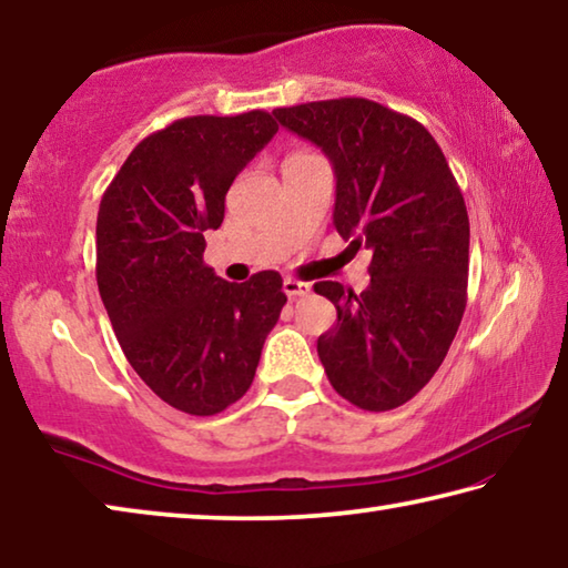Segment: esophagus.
Wrapping results in <instances>:
<instances>
[{
	"label": "esophagus",
	"mask_w": 568,
	"mask_h": 568,
	"mask_svg": "<svg viewBox=\"0 0 568 568\" xmlns=\"http://www.w3.org/2000/svg\"><path fill=\"white\" fill-rule=\"evenodd\" d=\"M284 294L290 296V300H296V296L310 294V284L300 282V278H294V276H286L284 278Z\"/></svg>",
	"instance_id": "34e87169"
}]
</instances>
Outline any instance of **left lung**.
<instances>
[{"mask_svg":"<svg viewBox=\"0 0 568 568\" xmlns=\"http://www.w3.org/2000/svg\"><path fill=\"white\" fill-rule=\"evenodd\" d=\"M274 115L329 158L334 229L372 251L365 292L314 284L337 306V324L317 339L324 372L352 405L393 410L430 383L466 312L470 223L460 185L425 125L375 100H317Z\"/></svg>","mask_w":568,"mask_h":568,"instance_id":"1","label":"left lung"}]
</instances>
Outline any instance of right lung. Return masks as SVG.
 <instances>
[{
    "label": "right lung",
    "instance_id": "1",
    "mask_svg": "<svg viewBox=\"0 0 568 568\" xmlns=\"http://www.w3.org/2000/svg\"><path fill=\"white\" fill-rule=\"evenodd\" d=\"M276 130L266 110L173 120L102 193V304L130 367L181 413L216 415L246 395L286 304L278 272L234 284L203 262V231L221 226L231 183Z\"/></svg>",
    "mask_w": 568,
    "mask_h": 568
}]
</instances>
